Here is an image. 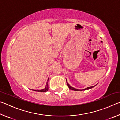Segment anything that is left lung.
Wrapping results in <instances>:
<instances>
[{"label": "left lung", "instance_id": "1", "mask_svg": "<svg viewBox=\"0 0 120 120\" xmlns=\"http://www.w3.org/2000/svg\"><path fill=\"white\" fill-rule=\"evenodd\" d=\"M66 82H67V85H68V87H69V88L70 89H71V90H75V91H82V90H86V89H89L92 88L93 87H95V86H92V87H87V88H85V89H76V88H74V87H72L71 86H70V85H69V84H68V82H67V80H66Z\"/></svg>", "mask_w": 120, "mask_h": 120}]
</instances>
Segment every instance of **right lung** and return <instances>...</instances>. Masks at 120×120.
Here are the masks:
<instances>
[{
  "label": "right lung",
  "mask_w": 120,
  "mask_h": 120,
  "mask_svg": "<svg viewBox=\"0 0 120 120\" xmlns=\"http://www.w3.org/2000/svg\"><path fill=\"white\" fill-rule=\"evenodd\" d=\"M49 80V78H48V80ZM48 89H49V87H48V82H46V86L45 87V88L43 89H40V90H34V89H33L34 91H35V92H47L48 90Z\"/></svg>",
  "instance_id": "obj_1"
}]
</instances>
